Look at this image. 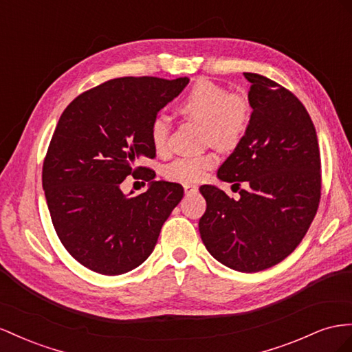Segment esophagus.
<instances>
[{
    "instance_id": "obj_1",
    "label": "esophagus",
    "mask_w": 352,
    "mask_h": 352,
    "mask_svg": "<svg viewBox=\"0 0 352 352\" xmlns=\"http://www.w3.org/2000/svg\"><path fill=\"white\" fill-rule=\"evenodd\" d=\"M184 189H185V194H195L198 191V186L194 184H184Z\"/></svg>"
}]
</instances>
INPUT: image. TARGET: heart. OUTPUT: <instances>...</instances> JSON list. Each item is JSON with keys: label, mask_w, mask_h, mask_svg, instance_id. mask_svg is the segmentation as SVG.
<instances>
[{"label": "heart", "mask_w": 352, "mask_h": 352, "mask_svg": "<svg viewBox=\"0 0 352 352\" xmlns=\"http://www.w3.org/2000/svg\"><path fill=\"white\" fill-rule=\"evenodd\" d=\"M179 112L203 124V140L222 151L240 145L250 124L252 109L241 94L228 93L223 85L212 80H197L179 102ZM170 122L166 117H155L151 122L149 138L157 153L168 148ZM217 163L214 153L180 157L164 168V175L176 182H198Z\"/></svg>", "instance_id": "1"}]
</instances>
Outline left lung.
Returning <instances> with one entry per match:
<instances>
[{
    "mask_svg": "<svg viewBox=\"0 0 352 352\" xmlns=\"http://www.w3.org/2000/svg\"><path fill=\"white\" fill-rule=\"evenodd\" d=\"M244 77L252 82L250 124L217 177L249 188L234 199L203 185L207 208L198 228L216 261L259 272L286 259L305 236L320 203L321 163L316 127L300 100L263 75Z\"/></svg>",
    "mask_w": 352,
    "mask_h": 352,
    "instance_id": "left-lung-1",
    "label": "left lung"
}]
</instances>
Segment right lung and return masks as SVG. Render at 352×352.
Listing matches in <instances>:
<instances>
[{"label": "right lung", "mask_w": 352, "mask_h": 352, "mask_svg": "<svg viewBox=\"0 0 352 352\" xmlns=\"http://www.w3.org/2000/svg\"><path fill=\"white\" fill-rule=\"evenodd\" d=\"M188 82L186 77L109 80L75 98L60 116L43 164V189L56 234L85 268L126 274L153 253L184 188L153 180V170L136 167V161L155 157L151 122ZM139 171L150 188L126 196L120 182Z\"/></svg>", "instance_id": "1"}]
</instances>
